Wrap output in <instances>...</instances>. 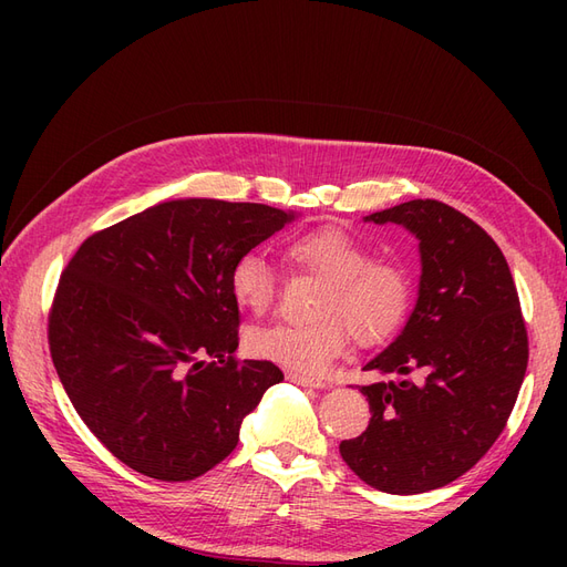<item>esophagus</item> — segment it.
Here are the masks:
<instances>
[{
	"label": "esophagus",
	"instance_id": "1",
	"mask_svg": "<svg viewBox=\"0 0 567 567\" xmlns=\"http://www.w3.org/2000/svg\"><path fill=\"white\" fill-rule=\"evenodd\" d=\"M288 381H293L298 385H305V388H323L326 383L321 379H315V375H307V373H296V371H288L286 373Z\"/></svg>",
	"mask_w": 567,
	"mask_h": 567
}]
</instances>
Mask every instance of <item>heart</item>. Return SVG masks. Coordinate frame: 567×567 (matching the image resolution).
I'll list each match as a JSON object with an SVG mask.
<instances>
[{
	"mask_svg": "<svg viewBox=\"0 0 567 567\" xmlns=\"http://www.w3.org/2000/svg\"><path fill=\"white\" fill-rule=\"evenodd\" d=\"M298 274L323 281L305 323H271L246 336L248 350L293 371L319 373L352 336L375 346L400 329L414 305L416 284L406 265L373 260V250L342 229H317L286 246ZM229 288L238 307L265 315L277 300L279 277L260 252H244L231 265Z\"/></svg>",
	"mask_w": 567,
	"mask_h": 567,
	"instance_id": "1",
	"label": "heart"
}]
</instances>
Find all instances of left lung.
<instances>
[{"instance_id":"1","label":"left lung","mask_w":567,"mask_h":567,"mask_svg":"<svg viewBox=\"0 0 567 567\" xmlns=\"http://www.w3.org/2000/svg\"><path fill=\"white\" fill-rule=\"evenodd\" d=\"M406 227L421 248L414 312L364 371L371 421L340 456L367 485L421 494L452 483L506 427L527 369V329L516 284L494 238L452 205L416 198L367 217ZM419 370L424 381L406 374Z\"/></svg>"}]
</instances>
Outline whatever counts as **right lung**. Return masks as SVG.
Returning a JSON list of instances; mask_svg holds the SVG:
<instances>
[{
    "label": "right lung",
    "instance_id": "1",
    "mask_svg": "<svg viewBox=\"0 0 567 567\" xmlns=\"http://www.w3.org/2000/svg\"><path fill=\"white\" fill-rule=\"evenodd\" d=\"M290 219L262 203L167 200L92 234L65 265L49 352L84 425L125 466L165 483L203 475L284 381L277 364L234 357L229 271Z\"/></svg>",
    "mask_w": 567,
    "mask_h": 567
}]
</instances>
